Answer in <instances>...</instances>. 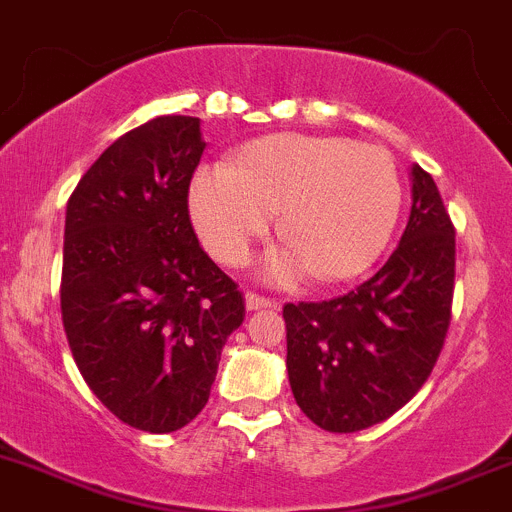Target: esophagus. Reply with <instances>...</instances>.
<instances>
[{"label": "esophagus", "mask_w": 512, "mask_h": 512, "mask_svg": "<svg viewBox=\"0 0 512 512\" xmlns=\"http://www.w3.org/2000/svg\"><path fill=\"white\" fill-rule=\"evenodd\" d=\"M280 302L272 300V297L257 295V292H247L245 295V307L247 310H267V307H277Z\"/></svg>", "instance_id": "34e87169"}]
</instances>
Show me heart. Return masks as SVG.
<instances>
[{"instance_id": "1", "label": "heart", "mask_w": 512, "mask_h": 512, "mask_svg": "<svg viewBox=\"0 0 512 512\" xmlns=\"http://www.w3.org/2000/svg\"><path fill=\"white\" fill-rule=\"evenodd\" d=\"M400 200L393 157L345 137H265L232 167H202L190 185L192 222L225 265H242L280 212L287 245L262 265L277 285H295L312 270L325 282L365 272L390 242Z\"/></svg>"}]
</instances>
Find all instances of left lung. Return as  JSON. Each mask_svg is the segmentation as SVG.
<instances>
[{
    "label": "left lung",
    "mask_w": 512,
    "mask_h": 512,
    "mask_svg": "<svg viewBox=\"0 0 512 512\" xmlns=\"http://www.w3.org/2000/svg\"><path fill=\"white\" fill-rule=\"evenodd\" d=\"M410 182V220L390 260L347 295L282 310L292 395L327 433H357L398 413L443 350L455 227L423 167H410Z\"/></svg>",
    "instance_id": "1"
}]
</instances>
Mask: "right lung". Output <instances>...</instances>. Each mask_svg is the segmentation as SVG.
<instances>
[{
	"label": "right lung",
	"instance_id": "right-lung-1",
	"mask_svg": "<svg viewBox=\"0 0 512 512\" xmlns=\"http://www.w3.org/2000/svg\"><path fill=\"white\" fill-rule=\"evenodd\" d=\"M205 147L197 117H155L109 145L67 202L59 297L74 362L104 408L145 433L200 415L245 320L187 210Z\"/></svg>",
	"mask_w": 512,
	"mask_h": 512
}]
</instances>
